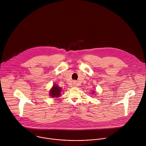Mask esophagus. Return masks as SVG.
Masks as SVG:
<instances>
[{"label": "esophagus", "mask_w": 146, "mask_h": 146, "mask_svg": "<svg viewBox=\"0 0 146 146\" xmlns=\"http://www.w3.org/2000/svg\"><path fill=\"white\" fill-rule=\"evenodd\" d=\"M76 82H74V86H76Z\"/></svg>", "instance_id": "esophagus-1"}]
</instances>
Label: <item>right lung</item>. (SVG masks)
<instances>
[{"label": "right lung", "mask_w": 146, "mask_h": 146, "mask_svg": "<svg viewBox=\"0 0 146 146\" xmlns=\"http://www.w3.org/2000/svg\"><path fill=\"white\" fill-rule=\"evenodd\" d=\"M61 88H60L57 85H53V88L50 90V96L52 97H59L61 95Z\"/></svg>", "instance_id": "obj_1"}]
</instances>
